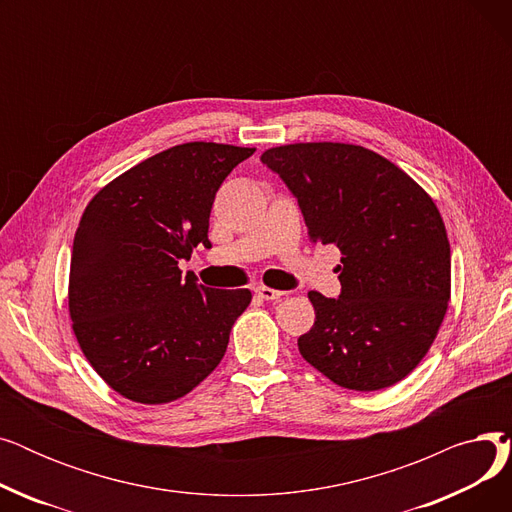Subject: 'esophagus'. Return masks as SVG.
Here are the masks:
<instances>
[{
  "instance_id": "obj_1",
  "label": "esophagus",
  "mask_w": 512,
  "mask_h": 512,
  "mask_svg": "<svg viewBox=\"0 0 512 512\" xmlns=\"http://www.w3.org/2000/svg\"><path fill=\"white\" fill-rule=\"evenodd\" d=\"M253 290H255L257 297L263 299V301H278V299L284 297V292L274 290V288H270V286H255Z\"/></svg>"
}]
</instances>
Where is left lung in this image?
<instances>
[{
	"mask_svg": "<svg viewBox=\"0 0 512 512\" xmlns=\"http://www.w3.org/2000/svg\"><path fill=\"white\" fill-rule=\"evenodd\" d=\"M263 164L297 197L313 245H336L340 297L315 290L303 359L334 384L400 382L438 336L450 301V242L423 188L386 157L346 143L267 149Z\"/></svg>",
	"mask_w": 512,
	"mask_h": 512,
	"instance_id": "left-lung-1",
	"label": "left lung"
}]
</instances>
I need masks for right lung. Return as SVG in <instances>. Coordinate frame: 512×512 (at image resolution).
I'll return each mask as SVG.
<instances>
[{"mask_svg": "<svg viewBox=\"0 0 512 512\" xmlns=\"http://www.w3.org/2000/svg\"><path fill=\"white\" fill-rule=\"evenodd\" d=\"M255 149L184 143L126 170L89 201L74 234L72 330L103 382L141 405H164L220 365L251 290L182 276L207 238L215 193Z\"/></svg>", "mask_w": 512, "mask_h": 512, "instance_id": "add662e5", "label": "right lung"}]
</instances>
